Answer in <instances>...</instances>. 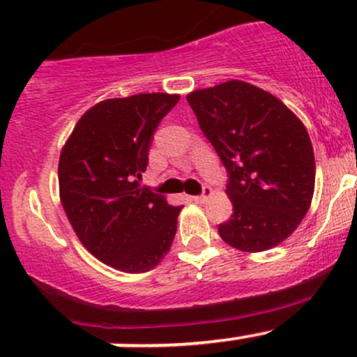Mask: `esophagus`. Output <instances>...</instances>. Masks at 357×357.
I'll return each mask as SVG.
<instances>
[{
  "label": "esophagus",
  "instance_id": "34e87169",
  "mask_svg": "<svg viewBox=\"0 0 357 357\" xmlns=\"http://www.w3.org/2000/svg\"><path fill=\"white\" fill-rule=\"evenodd\" d=\"M211 193H213V190L209 188V186H204L202 188V193H200V195H197V197H193V200H195V202H206L207 199H209L211 197Z\"/></svg>",
  "mask_w": 357,
  "mask_h": 357
}]
</instances>
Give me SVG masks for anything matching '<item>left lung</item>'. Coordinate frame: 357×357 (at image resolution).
Wrapping results in <instances>:
<instances>
[{"instance_id":"8db88e82","label":"left lung","mask_w":357,"mask_h":357,"mask_svg":"<svg viewBox=\"0 0 357 357\" xmlns=\"http://www.w3.org/2000/svg\"><path fill=\"white\" fill-rule=\"evenodd\" d=\"M186 101L227 169L234 214L218 227L221 238L248 252L288 238L309 211L316 181L303 123L278 98L238 79Z\"/></svg>"}]
</instances>
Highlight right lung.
<instances>
[{
  "mask_svg": "<svg viewBox=\"0 0 357 357\" xmlns=\"http://www.w3.org/2000/svg\"><path fill=\"white\" fill-rule=\"evenodd\" d=\"M179 96L108 99L76 123L59 158V192L73 230L116 271L146 272L171 249L181 207L141 186L153 134Z\"/></svg>",
  "mask_w": 357,
  "mask_h": 357,
  "instance_id": "obj_1",
  "label": "right lung"
}]
</instances>
